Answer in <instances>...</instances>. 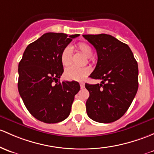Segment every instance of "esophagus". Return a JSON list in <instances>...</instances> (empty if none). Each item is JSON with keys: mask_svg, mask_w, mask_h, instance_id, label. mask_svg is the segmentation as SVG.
<instances>
[{"mask_svg": "<svg viewBox=\"0 0 154 154\" xmlns=\"http://www.w3.org/2000/svg\"><path fill=\"white\" fill-rule=\"evenodd\" d=\"M80 88H85V83H84L83 82H80Z\"/></svg>", "mask_w": 154, "mask_h": 154, "instance_id": "1", "label": "esophagus"}]
</instances>
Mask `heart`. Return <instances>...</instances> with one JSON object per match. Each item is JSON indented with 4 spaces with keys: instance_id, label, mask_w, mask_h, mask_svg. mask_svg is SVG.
<instances>
[{
    "instance_id": "heart-1",
    "label": "heart",
    "mask_w": 154,
    "mask_h": 154,
    "mask_svg": "<svg viewBox=\"0 0 154 154\" xmlns=\"http://www.w3.org/2000/svg\"><path fill=\"white\" fill-rule=\"evenodd\" d=\"M74 48L82 53L84 56L90 57L92 55V48L88 43L85 42H80L77 43ZM72 58V49L70 47H66L63 49L60 54L61 63L64 67H68L71 65ZM90 73V69L87 67L76 68L70 67L67 69L65 72V77L69 80H74V81H80L85 78L87 75Z\"/></svg>"
}]
</instances>
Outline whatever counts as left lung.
<instances>
[{
  "mask_svg": "<svg viewBox=\"0 0 154 154\" xmlns=\"http://www.w3.org/2000/svg\"><path fill=\"white\" fill-rule=\"evenodd\" d=\"M96 48L97 63L89 76L100 84L85 83L89 91L87 114L101 123H110L124 115L138 90V64L125 43L106 34L83 35Z\"/></svg>",
  "mask_w": 154,
  "mask_h": 154,
  "instance_id": "left-lung-1",
  "label": "left lung"
}]
</instances>
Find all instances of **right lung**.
Segmentation results:
<instances>
[{"mask_svg": "<svg viewBox=\"0 0 154 154\" xmlns=\"http://www.w3.org/2000/svg\"><path fill=\"white\" fill-rule=\"evenodd\" d=\"M79 35L44 34L27 46L19 63V94L30 114L45 123L66 119L80 91L77 82L59 80L63 73L61 52Z\"/></svg>", "mask_w": 154, "mask_h": 154, "instance_id": "obj_1", "label": "right lung"}]
</instances>
